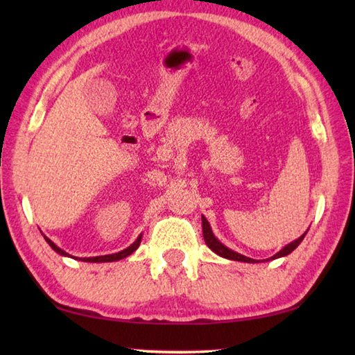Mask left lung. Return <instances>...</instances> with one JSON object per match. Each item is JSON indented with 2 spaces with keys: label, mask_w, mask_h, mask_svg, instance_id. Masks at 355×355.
<instances>
[{
  "label": "left lung",
  "mask_w": 355,
  "mask_h": 355,
  "mask_svg": "<svg viewBox=\"0 0 355 355\" xmlns=\"http://www.w3.org/2000/svg\"><path fill=\"white\" fill-rule=\"evenodd\" d=\"M201 223H202V236H205V241H206V244H207V247L210 248V250L215 252L216 254L223 256V258H227V259H232V261H241V262H258L256 259L247 258V256H244V254H239V253H236V252L230 250V248H227L225 245H223V244L220 243V241H218V239L214 236L212 229H210V225H209V223H207V220H206L205 216H201ZM305 235H306V233H304V235L300 236L299 239L293 241L291 244H288L286 247H284L281 252L276 253L275 256H271L270 259H276V258H281V256L290 254V253L294 250V248H296L300 243H302V239H304V236H305Z\"/></svg>",
  "instance_id": "8db88e82"
}]
</instances>
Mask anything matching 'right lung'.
I'll list each match as a JSON object with an SVG mask.
<instances>
[{
    "instance_id": "1",
    "label": "right lung",
    "mask_w": 355,
    "mask_h": 355,
    "mask_svg": "<svg viewBox=\"0 0 355 355\" xmlns=\"http://www.w3.org/2000/svg\"><path fill=\"white\" fill-rule=\"evenodd\" d=\"M45 238V236H44ZM45 241H47V243L50 244V247L53 248V250L55 252H58L59 254H64V256H70L69 253H65L64 250H61V248H59L55 243H51V241L49 239V238H45ZM140 241H141V235L135 239V243H132L130 247L128 248H125V250H122V252H119V253H114V254H105V256H96V258H79V259H82V261H85V262H110V261H119V259H123V258H126V256H130L132 252H135L137 250V247L140 245Z\"/></svg>"
}]
</instances>
